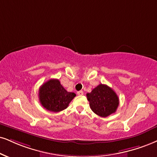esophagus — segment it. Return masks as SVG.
<instances>
[{
    "instance_id": "34e87169",
    "label": "esophagus",
    "mask_w": 157,
    "mask_h": 157,
    "mask_svg": "<svg viewBox=\"0 0 157 157\" xmlns=\"http://www.w3.org/2000/svg\"><path fill=\"white\" fill-rule=\"evenodd\" d=\"M83 94H84V92H83L82 90L78 91V92H77V94H78V95H82Z\"/></svg>"
}]
</instances>
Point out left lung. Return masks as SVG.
I'll return each mask as SVG.
<instances>
[{"label": "left lung", "instance_id": "obj_1", "mask_svg": "<svg viewBox=\"0 0 157 157\" xmlns=\"http://www.w3.org/2000/svg\"><path fill=\"white\" fill-rule=\"evenodd\" d=\"M86 97L92 111L101 117L115 113L119 104L117 93L105 84H99L86 94Z\"/></svg>", "mask_w": 157, "mask_h": 157}]
</instances>
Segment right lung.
I'll return each mask as SVG.
<instances>
[{"label":"right lung","instance_id":"obj_1","mask_svg":"<svg viewBox=\"0 0 157 157\" xmlns=\"http://www.w3.org/2000/svg\"><path fill=\"white\" fill-rule=\"evenodd\" d=\"M38 96L44 108L52 112H59L67 108L75 94L67 92L58 79L54 78L47 81L40 86Z\"/></svg>","mask_w":157,"mask_h":157}]
</instances>
